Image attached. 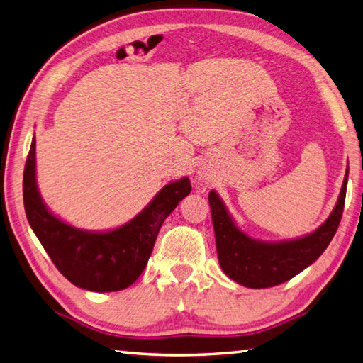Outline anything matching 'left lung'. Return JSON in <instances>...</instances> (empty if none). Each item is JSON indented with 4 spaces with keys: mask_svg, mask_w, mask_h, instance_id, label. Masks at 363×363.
<instances>
[{
    "mask_svg": "<svg viewBox=\"0 0 363 363\" xmlns=\"http://www.w3.org/2000/svg\"><path fill=\"white\" fill-rule=\"evenodd\" d=\"M348 172L333 213L323 225L301 238L267 243L248 237L235 226L220 196L211 190L209 204L218 262L230 279L250 289L274 287L312 265L333 240L340 225Z\"/></svg>",
    "mask_w": 363,
    "mask_h": 363,
    "instance_id": "8db88e82",
    "label": "left lung"
}]
</instances>
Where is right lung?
<instances>
[{
    "instance_id": "1",
    "label": "right lung",
    "mask_w": 363,
    "mask_h": 363,
    "mask_svg": "<svg viewBox=\"0 0 363 363\" xmlns=\"http://www.w3.org/2000/svg\"><path fill=\"white\" fill-rule=\"evenodd\" d=\"M191 191L189 177L169 182L126 225L89 233L67 225L46 209L35 182V138L23 174V201L30 228L56 268L76 287L117 291L142 274L162 223Z\"/></svg>"
}]
</instances>
